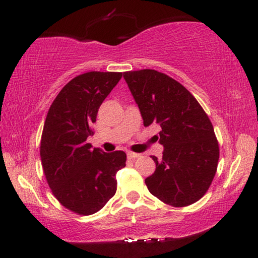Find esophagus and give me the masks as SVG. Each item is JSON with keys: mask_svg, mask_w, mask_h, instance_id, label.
Wrapping results in <instances>:
<instances>
[{"mask_svg": "<svg viewBox=\"0 0 258 258\" xmlns=\"http://www.w3.org/2000/svg\"><path fill=\"white\" fill-rule=\"evenodd\" d=\"M127 157H128L130 159H135V158H138V157H140V154H135V152L128 151L127 152Z\"/></svg>", "mask_w": 258, "mask_h": 258, "instance_id": "1", "label": "esophagus"}]
</instances>
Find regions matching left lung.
<instances>
[{"label": "left lung", "instance_id": "obj_1", "mask_svg": "<svg viewBox=\"0 0 258 258\" xmlns=\"http://www.w3.org/2000/svg\"><path fill=\"white\" fill-rule=\"evenodd\" d=\"M124 80L143 124L160 126L163 158L146 178L151 195L174 207L203 197L215 176L220 150L213 125L196 98L172 77L154 69L125 72Z\"/></svg>", "mask_w": 258, "mask_h": 258}]
</instances>
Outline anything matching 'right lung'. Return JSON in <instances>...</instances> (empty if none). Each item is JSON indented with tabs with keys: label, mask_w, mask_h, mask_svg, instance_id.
<instances>
[{
	"label": "right lung",
	"mask_w": 258,
	"mask_h": 258,
	"mask_svg": "<svg viewBox=\"0 0 258 258\" xmlns=\"http://www.w3.org/2000/svg\"><path fill=\"white\" fill-rule=\"evenodd\" d=\"M121 73L89 72L67 83L47 111L41 139V160L52 194L81 215L99 212L117 190L116 173L126 154L104 152L87 143L91 125Z\"/></svg>",
	"instance_id": "1"
}]
</instances>
